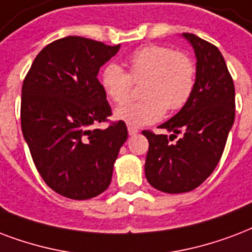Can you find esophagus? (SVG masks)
I'll return each mask as SVG.
<instances>
[{
    "mask_svg": "<svg viewBox=\"0 0 252 252\" xmlns=\"http://www.w3.org/2000/svg\"><path fill=\"white\" fill-rule=\"evenodd\" d=\"M128 133H129L130 136H134V134L139 133V129H137V128H134V126H128Z\"/></svg>",
    "mask_w": 252,
    "mask_h": 252,
    "instance_id": "34e87169",
    "label": "esophagus"
}]
</instances>
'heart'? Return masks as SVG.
Listing matches in <instances>:
<instances>
[{
	"label": "heart",
	"instance_id": "obj_1",
	"mask_svg": "<svg viewBox=\"0 0 252 252\" xmlns=\"http://www.w3.org/2000/svg\"><path fill=\"white\" fill-rule=\"evenodd\" d=\"M129 74L116 63L101 72V86L109 99L123 104L129 99L133 83H144L141 101H132L115 111V119L132 126L153 124L166 108L177 111L188 103L195 86V64L185 53L151 45L136 50L128 59Z\"/></svg>",
	"mask_w": 252,
	"mask_h": 252
}]
</instances>
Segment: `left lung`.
Wrapping results in <instances>:
<instances>
[{
	"mask_svg": "<svg viewBox=\"0 0 252 252\" xmlns=\"http://www.w3.org/2000/svg\"><path fill=\"white\" fill-rule=\"evenodd\" d=\"M194 49L195 86L181 111L160 128L170 136L144 130L149 141L145 177L155 189L178 194L198 188L216 169L235 118V88L216 46L184 32ZM178 133L183 137L170 141Z\"/></svg>",
	"mask_w": 252,
	"mask_h": 252,
	"instance_id": "left-lung-1",
	"label": "left lung"
}]
</instances>
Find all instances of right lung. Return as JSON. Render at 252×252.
Wrapping results in <instances>:
<instances>
[{
	"label": "right lung",
	"mask_w": 252,
	"mask_h": 252,
	"mask_svg": "<svg viewBox=\"0 0 252 252\" xmlns=\"http://www.w3.org/2000/svg\"><path fill=\"white\" fill-rule=\"evenodd\" d=\"M120 45L66 36L36 55L22 86L21 126L41 177L58 194L90 199L111 184L113 164L128 139L124 122H105L111 107L97 72Z\"/></svg>",
	"instance_id": "obj_1"
}]
</instances>
